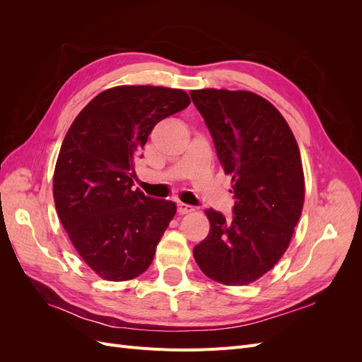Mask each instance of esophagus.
<instances>
[{
	"label": "esophagus",
	"instance_id": "esophagus-1",
	"mask_svg": "<svg viewBox=\"0 0 362 362\" xmlns=\"http://www.w3.org/2000/svg\"><path fill=\"white\" fill-rule=\"evenodd\" d=\"M194 211V206L189 205V204H182V202H178V213L180 214H189Z\"/></svg>",
	"mask_w": 362,
	"mask_h": 362
}]
</instances>
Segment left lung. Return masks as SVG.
Returning <instances> with one entry per match:
<instances>
[{"label":"left lung","mask_w":362,"mask_h":362,"mask_svg":"<svg viewBox=\"0 0 362 362\" xmlns=\"http://www.w3.org/2000/svg\"><path fill=\"white\" fill-rule=\"evenodd\" d=\"M190 96L233 177L235 199L231 218L205 211L210 233L193 257L210 279L245 286L273 269L299 222L305 198L299 146L286 119L259 95L204 89Z\"/></svg>","instance_id":"obj_1"}]
</instances>
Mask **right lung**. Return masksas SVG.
<instances>
[{"label":"right lung","mask_w":362,"mask_h":362,"mask_svg":"<svg viewBox=\"0 0 362 362\" xmlns=\"http://www.w3.org/2000/svg\"><path fill=\"white\" fill-rule=\"evenodd\" d=\"M184 90L119 86L75 117L54 170V202L84 262L107 281L141 275L177 204L133 190L134 161L161 119L189 107ZM141 157V156H140Z\"/></svg>","instance_id":"add662e5"}]
</instances>
